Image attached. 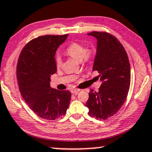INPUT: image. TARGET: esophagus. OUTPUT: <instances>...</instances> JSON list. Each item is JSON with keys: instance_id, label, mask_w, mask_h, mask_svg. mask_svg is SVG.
<instances>
[{"instance_id": "34e87169", "label": "esophagus", "mask_w": 152, "mask_h": 152, "mask_svg": "<svg viewBox=\"0 0 152 152\" xmlns=\"http://www.w3.org/2000/svg\"><path fill=\"white\" fill-rule=\"evenodd\" d=\"M80 91V89H74V90H72V93L73 94H75V95H76V94H78V93H79Z\"/></svg>"}]
</instances>
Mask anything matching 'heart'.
Wrapping results in <instances>:
<instances>
[{
	"mask_svg": "<svg viewBox=\"0 0 152 152\" xmlns=\"http://www.w3.org/2000/svg\"><path fill=\"white\" fill-rule=\"evenodd\" d=\"M66 54L78 62H89L93 57V50L89 48H85V47L80 43H73L66 48ZM55 62L57 67L60 66L62 63L61 57L57 56Z\"/></svg>",
	"mask_w": 152,
	"mask_h": 152,
	"instance_id": "heart-1",
	"label": "heart"
}]
</instances>
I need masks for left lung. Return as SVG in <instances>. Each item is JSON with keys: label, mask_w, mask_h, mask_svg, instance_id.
<instances>
[{"label": "left lung", "mask_w": 152, "mask_h": 152, "mask_svg": "<svg viewBox=\"0 0 152 152\" xmlns=\"http://www.w3.org/2000/svg\"><path fill=\"white\" fill-rule=\"evenodd\" d=\"M97 39L93 71L102 81L99 91L90 90L86 106L90 116L104 120L117 113L127 97L130 85V66L124 46L107 32L88 34Z\"/></svg>", "instance_id": "1"}]
</instances>
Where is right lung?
I'll use <instances>...</instances> for the list:
<instances>
[{"label":"right lung","mask_w":152,"mask_h":152,"mask_svg":"<svg viewBox=\"0 0 152 152\" xmlns=\"http://www.w3.org/2000/svg\"><path fill=\"white\" fill-rule=\"evenodd\" d=\"M46 35L34 38L24 46L19 57L17 78L23 99L38 116L55 120L66 114L72 93L50 87V76L57 72L55 55L66 39Z\"/></svg>","instance_id":"obj_1"}]
</instances>
